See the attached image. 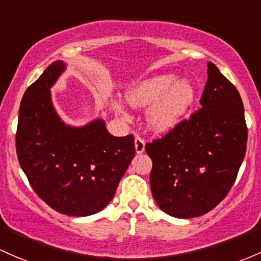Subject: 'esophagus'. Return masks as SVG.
<instances>
[{
    "instance_id": "34e87169",
    "label": "esophagus",
    "mask_w": 261,
    "mask_h": 261,
    "mask_svg": "<svg viewBox=\"0 0 261 261\" xmlns=\"http://www.w3.org/2000/svg\"><path fill=\"white\" fill-rule=\"evenodd\" d=\"M135 151L137 154L142 153L145 151V141L142 139H140L139 136L135 137Z\"/></svg>"
}]
</instances>
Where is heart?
Listing matches in <instances>:
<instances>
[{"mask_svg": "<svg viewBox=\"0 0 261 261\" xmlns=\"http://www.w3.org/2000/svg\"><path fill=\"white\" fill-rule=\"evenodd\" d=\"M125 100L135 109L148 108L146 121L156 134L172 133L190 113L196 100V89L187 79L174 73H162L137 82L125 91ZM114 107L122 113L121 105Z\"/></svg>", "mask_w": 261, "mask_h": 261, "instance_id": "1", "label": "heart"}]
</instances>
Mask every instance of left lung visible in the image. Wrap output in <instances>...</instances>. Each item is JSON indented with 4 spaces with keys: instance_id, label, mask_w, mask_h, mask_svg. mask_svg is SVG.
Returning <instances> with one entry per match:
<instances>
[{
    "instance_id": "1",
    "label": "left lung",
    "mask_w": 261,
    "mask_h": 261,
    "mask_svg": "<svg viewBox=\"0 0 261 261\" xmlns=\"http://www.w3.org/2000/svg\"><path fill=\"white\" fill-rule=\"evenodd\" d=\"M248 130L239 91L208 63L200 109L163 139L146 144L157 205L174 218L203 216L219 204L237 178Z\"/></svg>"
}]
</instances>
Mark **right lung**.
<instances>
[{
  "label": "right lung",
  "mask_w": 261,
  "mask_h": 261,
  "mask_svg": "<svg viewBox=\"0 0 261 261\" xmlns=\"http://www.w3.org/2000/svg\"><path fill=\"white\" fill-rule=\"evenodd\" d=\"M67 69L51 63L25 90L19 107L16 147L31 186L59 213L87 217L104 210L135 156L131 135L115 137L102 117L87 125L58 115L50 89Z\"/></svg>",
  "instance_id": "1"
}]
</instances>
